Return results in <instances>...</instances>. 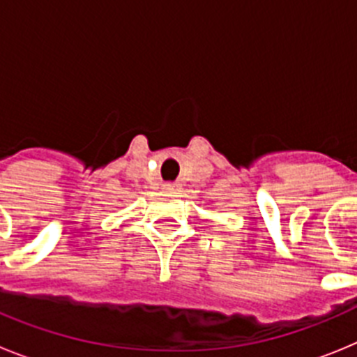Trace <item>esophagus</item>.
Segmentation results:
<instances>
[{"label": "esophagus", "instance_id": "esophagus-1", "mask_svg": "<svg viewBox=\"0 0 357 357\" xmlns=\"http://www.w3.org/2000/svg\"><path fill=\"white\" fill-rule=\"evenodd\" d=\"M164 189H166V191H176V184L175 182H166V184H164Z\"/></svg>", "mask_w": 357, "mask_h": 357}]
</instances>
